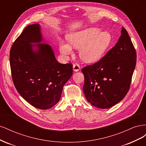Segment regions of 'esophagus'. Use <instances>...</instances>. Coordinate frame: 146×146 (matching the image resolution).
<instances>
[{
    "label": "esophagus",
    "mask_w": 146,
    "mask_h": 146,
    "mask_svg": "<svg viewBox=\"0 0 146 146\" xmlns=\"http://www.w3.org/2000/svg\"><path fill=\"white\" fill-rule=\"evenodd\" d=\"M73 70H74V71H75V72L78 71V70H80V66H79V64H77V63L74 64L73 65Z\"/></svg>",
    "instance_id": "34e87169"
}]
</instances>
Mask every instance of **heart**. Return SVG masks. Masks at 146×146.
I'll return each mask as SVG.
<instances>
[{
	"mask_svg": "<svg viewBox=\"0 0 146 146\" xmlns=\"http://www.w3.org/2000/svg\"><path fill=\"white\" fill-rule=\"evenodd\" d=\"M70 45L79 48L80 58L88 63L99 61L111 45L113 38L108 32H102L101 29L90 27L73 33L68 36ZM60 50L64 56L72 53V48L68 44L60 43Z\"/></svg>",
	"mask_w": 146,
	"mask_h": 146,
	"instance_id": "obj_1",
	"label": "heart"
}]
</instances>
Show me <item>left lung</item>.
I'll return each mask as SVG.
<instances>
[{
  "label": "left lung",
  "mask_w": 146,
  "mask_h": 146,
  "mask_svg": "<svg viewBox=\"0 0 146 146\" xmlns=\"http://www.w3.org/2000/svg\"><path fill=\"white\" fill-rule=\"evenodd\" d=\"M136 63L135 48L122 27L116 45L98 62L82 69L83 90L88 102L105 109L121 101L129 90Z\"/></svg>",
  "instance_id": "obj_1"
}]
</instances>
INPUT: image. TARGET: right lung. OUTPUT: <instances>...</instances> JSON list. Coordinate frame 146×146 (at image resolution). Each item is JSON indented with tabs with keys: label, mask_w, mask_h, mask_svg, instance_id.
<instances>
[{
	"label": "right lung",
	"mask_w": 146,
	"mask_h": 146,
	"mask_svg": "<svg viewBox=\"0 0 146 146\" xmlns=\"http://www.w3.org/2000/svg\"><path fill=\"white\" fill-rule=\"evenodd\" d=\"M42 41L38 24L27 26L13 43L10 62L17 92L33 107L47 110L59 102L64 84L72 75V64L58 62L50 45L32 44Z\"/></svg>",
	"instance_id": "add662e5"
}]
</instances>
